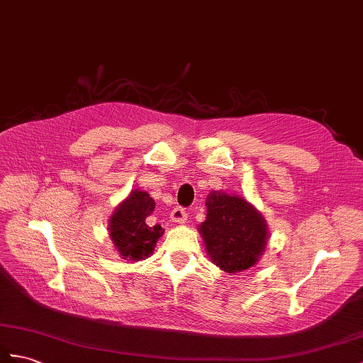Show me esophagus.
Instances as JSON below:
<instances>
[{
    "instance_id": "obj_1",
    "label": "esophagus",
    "mask_w": 363,
    "mask_h": 363,
    "mask_svg": "<svg viewBox=\"0 0 363 363\" xmlns=\"http://www.w3.org/2000/svg\"><path fill=\"white\" fill-rule=\"evenodd\" d=\"M171 222L174 223H184L188 220V212L184 211L183 208H175L172 212H171Z\"/></svg>"
}]
</instances>
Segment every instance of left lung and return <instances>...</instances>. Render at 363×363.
<instances>
[{
	"instance_id": "1",
	"label": "left lung",
	"mask_w": 363,
	"mask_h": 363,
	"mask_svg": "<svg viewBox=\"0 0 363 363\" xmlns=\"http://www.w3.org/2000/svg\"><path fill=\"white\" fill-rule=\"evenodd\" d=\"M206 220L199 226L211 262L228 274L252 268L267 251L269 231L263 216L237 194L212 191Z\"/></svg>"
}]
</instances>
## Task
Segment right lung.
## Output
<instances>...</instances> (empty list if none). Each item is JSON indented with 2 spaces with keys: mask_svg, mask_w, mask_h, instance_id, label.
Instances as JSON below:
<instances>
[{
  "mask_svg": "<svg viewBox=\"0 0 363 363\" xmlns=\"http://www.w3.org/2000/svg\"><path fill=\"white\" fill-rule=\"evenodd\" d=\"M155 208L146 191L134 189L109 217V237L123 260L138 262L152 255L157 240L164 233L160 225L149 226L146 218Z\"/></svg>",
  "mask_w": 363,
  "mask_h": 363,
  "instance_id": "obj_1",
  "label": "right lung"
}]
</instances>
